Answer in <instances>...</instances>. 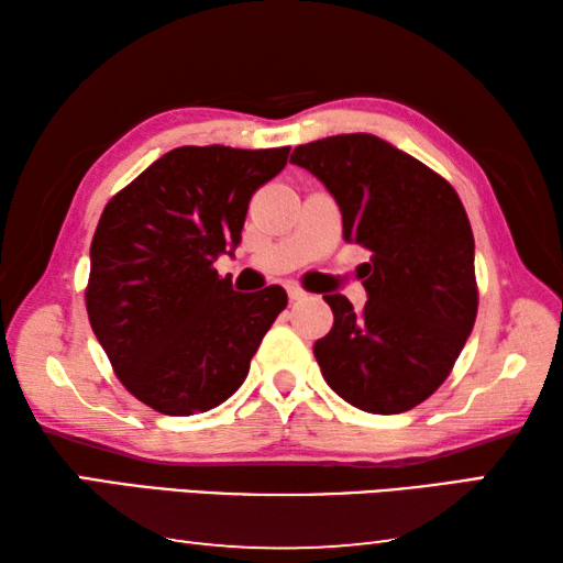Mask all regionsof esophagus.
<instances>
[{"mask_svg":"<svg viewBox=\"0 0 563 563\" xmlns=\"http://www.w3.org/2000/svg\"><path fill=\"white\" fill-rule=\"evenodd\" d=\"M305 295H308V292H305L302 288H298V285H288V298L290 300H302Z\"/></svg>","mask_w":563,"mask_h":563,"instance_id":"34e87169","label":"esophagus"}]
</instances>
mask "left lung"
<instances>
[{
    "label": "left lung",
    "instance_id": "obj_1",
    "mask_svg": "<svg viewBox=\"0 0 563 563\" xmlns=\"http://www.w3.org/2000/svg\"><path fill=\"white\" fill-rule=\"evenodd\" d=\"M342 213V238L373 253L360 265L362 310L322 295L332 330L316 342L325 383L357 409L399 415L424 402L474 328V235L446 180L373 133H340L292 151Z\"/></svg>",
    "mask_w": 563,
    "mask_h": 563
}]
</instances>
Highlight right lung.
<instances>
[{
  "instance_id": "right-lung-1",
  "label": "right lung",
  "mask_w": 563,
  "mask_h": 563,
  "mask_svg": "<svg viewBox=\"0 0 563 563\" xmlns=\"http://www.w3.org/2000/svg\"><path fill=\"white\" fill-rule=\"evenodd\" d=\"M290 148L180 146L103 208L91 241L89 322L121 385L161 415L225 402L288 305L280 285L235 292L213 263L241 243L251 196Z\"/></svg>"
}]
</instances>
